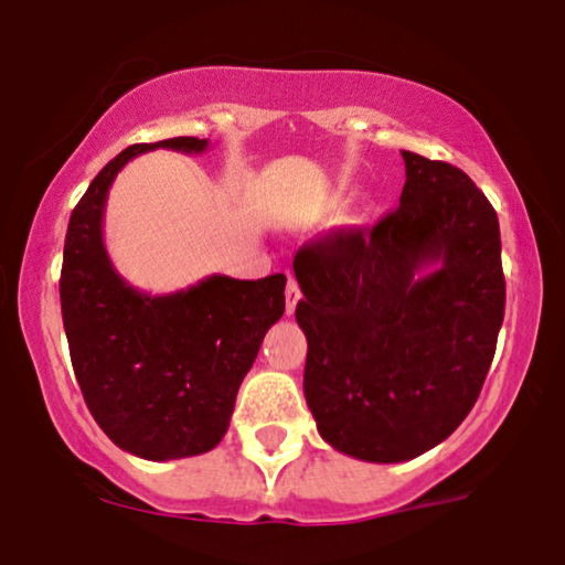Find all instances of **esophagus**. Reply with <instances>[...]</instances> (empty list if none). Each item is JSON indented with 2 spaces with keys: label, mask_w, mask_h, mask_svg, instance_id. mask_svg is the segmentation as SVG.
Masks as SVG:
<instances>
[{
  "label": "esophagus",
  "mask_w": 565,
  "mask_h": 565,
  "mask_svg": "<svg viewBox=\"0 0 565 565\" xmlns=\"http://www.w3.org/2000/svg\"><path fill=\"white\" fill-rule=\"evenodd\" d=\"M299 297H302V291H299V284L289 276V281H287V316H291V312H295Z\"/></svg>",
  "instance_id": "34e87169"
}]
</instances>
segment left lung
Instances as JSON below:
<instances>
[{"label": "left lung", "instance_id": "obj_1", "mask_svg": "<svg viewBox=\"0 0 565 565\" xmlns=\"http://www.w3.org/2000/svg\"><path fill=\"white\" fill-rule=\"evenodd\" d=\"M398 209L295 255L305 398L335 451H430L480 396L505 310L501 230L461 169L402 151Z\"/></svg>", "mask_w": 565, "mask_h": 565}]
</instances>
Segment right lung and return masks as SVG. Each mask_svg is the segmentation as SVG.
I'll return each mask as SVG.
<instances>
[{
    "label": "right lung",
    "instance_id": "add662e5",
    "mask_svg": "<svg viewBox=\"0 0 565 565\" xmlns=\"http://www.w3.org/2000/svg\"><path fill=\"white\" fill-rule=\"evenodd\" d=\"M153 148L203 153L209 140L138 142L98 171L70 216L60 299L93 419L122 451L169 461L211 451L226 435L242 377L284 316L287 276H209L161 297L130 287L106 255L104 205L117 171Z\"/></svg>",
    "mask_w": 565,
    "mask_h": 565
}]
</instances>
